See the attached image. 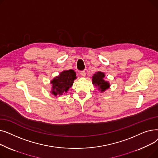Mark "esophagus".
Here are the masks:
<instances>
[{"instance_id":"1","label":"esophagus","mask_w":158,"mask_h":158,"mask_svg":"<svg viewBox=\"0 0 158 158\" xmlns=\"http://www.w3.org/2000/svg\"><path fill=\"white\" fill-rule=\"evenodd\" d=\"M81 75L82 76H83V77H85V76H86V72L85 71V70H82V71H81Z\"/></svg>"}]
</instances>
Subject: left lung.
Segmentation results:
<instances>
[{"label": "left lung", "instance_id": "8db88e82", "mask_svg": "<svg viewBox=\"0 0 158 158\" xmlns=\"http://www.w3.org/2000/svg\"><path fill=\"white\" fill-rule=\"evenodd\" d=\"M105 77L104 73L102 72H96L92 77V82L95 86L98 87V89L101 92H104L110 86V83L107 81L104 80Z\"/></svg>", "mask_w": 158, "mask_h": 158}]
</instances>
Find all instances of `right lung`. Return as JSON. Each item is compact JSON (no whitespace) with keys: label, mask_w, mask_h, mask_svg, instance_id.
Segmentation results:
<instances>
[{"label":"right lung","mask_w":158,"mask_h":158,"mask_svg":"<svg viewBox=\"0 0 158 158\" xmlns=\"http://www.w3.org/2000/svg\"><path fill=\"white\" fill-rule=\"evenodd\" d=\"M76 73L73 70H64L58 76L54 77L51 82L52 84L51 93L54 95H61L68 92L70 88L73 85L76 79Z\"/></svg>","instance_id":"right-lung-1"}]
</instances>
